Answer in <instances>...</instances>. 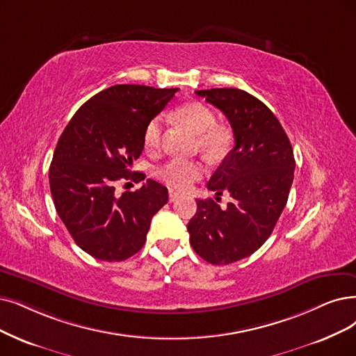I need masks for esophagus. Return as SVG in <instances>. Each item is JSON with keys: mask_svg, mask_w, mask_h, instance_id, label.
<instances>
[{"mask_svg": "<svg viewBox=\"0 0 356 356\" xmlns=\"http://www.w3.org/2000/svg\"><path fill=\"white\" fill-rule=\"evenodd\" d=\"M178 198H179V194H178V193H175V191H169V202H170V203L177 202Z\"/></svg>", "mask_w": 356, "mask_h": 356, "instance_id": "obj_1", "label": "esophagus"}]
</instances>
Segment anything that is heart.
Returning a JSON list of instances; mask_svg holds the SVG:
<instances>
[{
  "label": "heart",
  "mask_w": 356,
  "mask_h": 356,
  "mask_svg": "<svg viewBox=\"0 0 356 356\" xmlns=\"http://www.w3.org/2000/svg\"><path fill=\"white\" fill-rule=\"evenodd\" d=\"M178 117L190 129L198 134V147L211 159H219L231 147L232 136L225 127L216 125V117L213 111L200 104L188 102L178 109ZM163 121L161 117L153 118L145 129L143 143L147 150L159 149L162 141ZM204 165L200 161L174 158L163 163L156 170V177L168 187L177 191H187L204 175Z\"/></svg>",
  "instance_id": "obj_1"
}]
</instances>
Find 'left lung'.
<instances>
[{"instance_id":"8db88e82","label":"left lung","mask_w":356,"mask_h":356,"mask_svg":"<svg viewBox=\"0 0 356 356\" xmlns=\"http://www.w3.org/2000/svg\"><path fill=\"white\" fill-rule=\"evenodd\" d=\"M229 121L235 146L211 175L207 188L232 202L225 209L195 200L188 222L190 244L210 264H231L257 251L273 232L286 206L295 159L275 113L252 95L232 88L197 90Z\"/></svg>"}]
</instances>
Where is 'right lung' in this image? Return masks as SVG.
<instances>
[{
	"label": "right lung",
	"mask_w": 356,
	"mask_h": 356,
	"mask_svg": "<svg viewBox=\"0 0 356 356\" xmlns=\"http://www.w3.org/2000/svg\"><path fill=\"white\" fill-rule=\"evenodd\" d=\"M178 89L117 84L81 105L67 124L49 166L54 204L74 243L102 261H122L146 243L168 188L147 179L120 194L117 181L146 178L129 166L145 149L146 125Z\"/></svg>",
	"instance_id": "obj_1"
}]
</instances>
